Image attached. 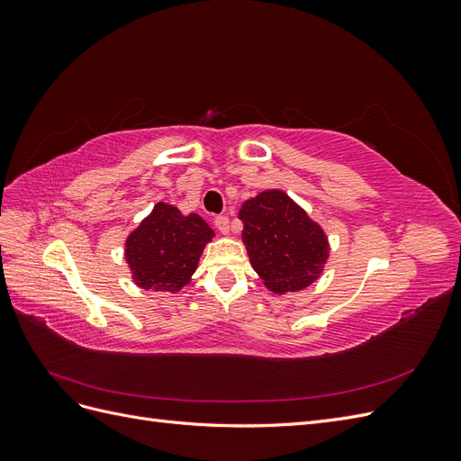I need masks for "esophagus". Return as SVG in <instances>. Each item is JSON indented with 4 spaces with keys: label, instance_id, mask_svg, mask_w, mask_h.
<instances>
[{
    "label": "esophagus",
    "instance_id": "obj_1",
    "mask_svg": "<svg viewBox=\"0 0 461 461\" xmlns=\"http://www.w3.org/2000/svg\"><path fill=\"white\" fill-rule=\"evenodd\" d=\"M215 227H217V230L221 232V234H229V219L227 217H222V215H219V217H215Z\"/></svg>",
    "mask_w": 461,
    "mask_h": 461
}]
</instances>
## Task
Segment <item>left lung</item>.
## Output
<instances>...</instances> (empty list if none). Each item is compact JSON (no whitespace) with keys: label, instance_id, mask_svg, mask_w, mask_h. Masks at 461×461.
<instances>
[{"label":"left lung","instance_id":"8db88e82","mask_svg":"<svg viewBox=\"0 0 461 461\" xmlns=\"http://www.w3.org/2000/svg\"><path fill=\"white\" fill-rule=\"evenodd\" d=\"M239 219L249 263L273 294L308 288L325 271L329 236L286 192H259L240 205Z\"/></svg>","mask_w":461,"mask_h":461}]
</instances>
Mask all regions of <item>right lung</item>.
Here are the masks:
<instances>
[{
  "mask_svg": "<svg viewBox=\"0 0 461 461\" xmlns=\"http://www.w3.org/2000/svg\"><path fill=\"white\" fill-rule=\"evenodd\" d=\"M213 229L198 213L158 202L124 240V261L138 288L176 292L192 281Z\"/></svg>",
  "mask_w": 461,
  "mask_h": 461,
  "instance_id": "right-lung-1",
  "label": "right lung"
}]
</instances>
